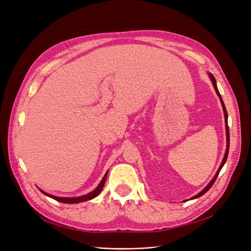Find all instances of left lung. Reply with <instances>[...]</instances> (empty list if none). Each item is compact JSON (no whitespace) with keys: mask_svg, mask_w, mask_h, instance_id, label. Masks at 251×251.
Instances as JSON below:
<instances>
[{"mask_svg":"<svg viewBox=\"0 0 251 251\" xmlns=\"http://www.w3.org/2000/svg\"><path fill=\"white\" fill-rule=\"evenodd\" d=\"M208 75H209L210 79H211L212 84H213V87H214V89H215V92H216L217 96L219 97L220 103H222V106H223V110H224V113H225V120H226V153H225V156H224L223 162H222V164H220V166H219V168H218V170H217V172H216V174L214 175V177L212 178L211 181H210V182L208 183V185H207V186H206V187H205L203 190H201V192H200L198 195L194 196V197L192 198V200H194V199H197V198H200V197H201V196L205 195V194L208 192V190H209L210 188H211V186H212V185H213V183L215 182V180H216V178H217V176H218V174H219V172H220V170L223 169L224 165H225V164H226V162L227 154H228V148H229V132H228V126H227V112H226V109L225 103H224L223 99H222V96H220V94H219V92H218V88H217V85H216V80H215L214 76H213L211 73H208Z\"/></svg>","mask_w":251,"mask_h":251,"instance_id":"8db88e82","label":"left lung"}]
</instances>
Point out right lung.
<instances>
[{
    "label": "right lung",
    "instance_id": "add662e5",
    "mask_svg": "<svg viewBox=\"0 0 251 251\" xmlns=\"http://www.w3.org/2000/svg\"><path fill=\"white\" fill-rule=\"evenodd\" d=\"M107 174H108V171L106 172V174L104 175L103 179L101 180V182L99 183V185L97 186L96 189H94L92 193H89L87 195H84V196H80V197H77V198H62V197H55V196H52V195H49L45 192H43L42 189H40V192L43 193L45 196L51 198L53 200H55V201L57 202H61V203H66V204H76V203H81V202H85V201H89V200H92L94 198H96L100 193L102 192V189L104 187V184L106 182V179H107Z\"/></svg>",
    "mask_w": 251,
    "mask_h": 251
}]
</instances>
